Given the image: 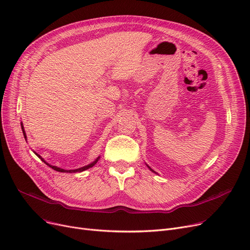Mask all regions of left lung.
<instances>
[{
    "mask_svg": "<svg viewBox=\"0 0 250 250\" xmlns=\"http://www.w3.org/2000/svg\"><path fill=\"white\" fill-rule=\"evenodd\" d=\"M147 166H148V165H147ZM148 168H149V169L151 170V171H152V172H154V173H156V174H157V172H155V171H154V170H153V169H152V168H151L150 166H148Z\"/></svg>",
    "mask_w": 250,
    "mask_h": 250,
    "instance_id": "8db88e82",
    "label": "left lung"
}]
</instances>
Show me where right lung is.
I'll list each match as a JSON object with an SVG mask.
<instances>
[{"label": "right lung", "instance_id": "right-lung-1", "mask_svg": "<svg viewBox=\"0 0 250 250\" xmlns=\"http://www.w3.org/2000/svg\"><path fill=\"white\" fill-rule=\"evenodd\" d=\"M21 128H22V132H23V135H24V138H25V140H27L26 139V133H25V130H24V126H23V124L21 123ZM34 154L38 157L39 159H42V162H44L47 166H49L50 168H52L54 170H56V171H59V172H69V173H76V172H82V171H85V170H87V169H89V168H91V167H93L97 162H98V160H99V158L100 157H98V158L95 160V161H93L92 163H90V164H88V165H86V166H84V167H81V168H78V169H74V170H65V169H62V168H60V167H57V166H54V165H50V164H48L42 157L41 156V155H38L37 153H35L34 152Z\"/></svg>", "mask_w": 250, "mask_h": 250}]
</instances>
